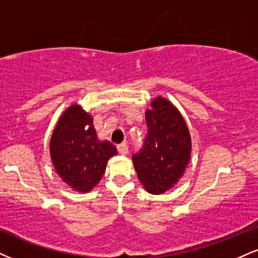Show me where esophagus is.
Masks as SVG:
<instances>
[{"mask_svg":"<svg viewBox=\"0 0 258 258\" xmlns=\"http://www.w3.org/2000/svg\"><path fill=\"white\" fill-rule=\"evenodd\" d=\"M117 151H119L120 155H123V156H125V155L128 154V147H127L126 144L117 145Z\"/></svg>","mask_w":258,"mask_h":258,"instance_id":"34e87169","label":"esophagus"}]
</instances>
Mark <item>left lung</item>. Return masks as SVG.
<instances>
[{"instance_id":"left-lung-1","label":"left lung","mask_w":258,"mask_h":258,"mask_svg":"<svg viewBox=\"0 0 258 258\" xmlns=\"http://www.w3.org/2000/svg\"><path fill=\"white\" fill-rule=\"evenodd\" d=\"M145 111L148 135L132 160L149 194L161 195L184 175L191 157V137L184 117L168 99L156 97Z\"/></svg>"}]
</instances>
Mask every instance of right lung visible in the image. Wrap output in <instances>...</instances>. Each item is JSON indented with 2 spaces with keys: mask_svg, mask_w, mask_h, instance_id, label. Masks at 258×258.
<instances>
[{
  "mask_svg": "<svg viewBox=\"0 0 258 258\" xmlns=\"http://www.w3.org/2000/svg\"><path fill=\"white\" fill-rule=\"evenodd\" d=\"M92 122L89 113L73 104L58 119L50 139L57 174L79 192L91 191L103 176L108 160L117 154L110 142L98 141Z\"/></svg>",
  "mask_w": 258,
  "mask_h": 258,
  "instance_id": "right-lung-1",
  "label": "right lung"
}]
</instances>
